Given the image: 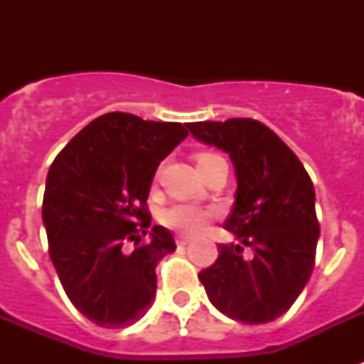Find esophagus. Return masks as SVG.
<instances>
[{
  "label": "esophagus",
  "instance_id": "34e87169",
  "mask_svg": "<svg viewBox=\"0 0 364 364\" xmlns=\"http://www.w3.org/2000/svg\"><path fill=\"white\" fill-rule=\"evenodd\" d=\"M188 242H191V238H188V236H185V234H179V236L176 238V243L177 245H181V247L183 245H187Z\"/></svg>",
  "mask_w": 364,
  "mask_h": 364
}]
</instances>
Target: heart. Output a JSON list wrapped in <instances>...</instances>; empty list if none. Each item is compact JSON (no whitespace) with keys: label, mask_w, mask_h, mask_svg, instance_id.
Wrapping results in <instances>:
<instances>
[{"label":"heart","mask_w":364,"mask_h":364,"mask_svg":"<svg viewBox=\"0 0 364 364\" xmlns=\"http://www.w3.org/2000/svg\"><path fill=\"white\" fill-rule=\"evenodd\" d=\"M215 156L217 154L213 153H198L196 154V162H198V166H202L208 160L215 159ZM210 217V210L200 208L196 204H173L160 213V223L164 227L181 234H196L208 225Z\"/></svg>","instance_id":"1"}]
</instances>
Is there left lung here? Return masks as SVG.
<instances>
[{
  "instance_id": "obj_1",
  "label": "left lung",
  "mask_w": 364,
  "mask_h": 364,
  "mask_svg": "<svg viewBox=\"0 0 364 364\" xmlns=\"http://www.w3.org/2000/svg\"><path fill=\"white\" fill-rule=\"evenodd\" d=\"M196 139L230 154L236 202L225 228L240 243H219V257L198 274L211 304L225 316L260 325L283 316L316 264V191L299 156L255 119L188 122ZM254 255L245 259L242 245Z\"/></svg>"
}]
</instances>
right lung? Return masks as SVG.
I'll list each match as a JSON object with an SVG mask.
<instances>
[{"label": "right lung", "instance_id": "right-lung-1", "mask_svg": "<svg viewBox=\"0 0 364 364\" xmlns=\"http://www.w3.org/2000/svg\"><path fill=\"white\" fill-rule=\"evenodd\" d=\"M187 136L181 122L113 111L85 126L50 164L43 196L48 255L71 304L98 327H128L153 302L154 268L176 242L159 225L143 242L149 188Z\"/></svg>", "mask_w": 364, "mask_h": 364}]
</instances>
